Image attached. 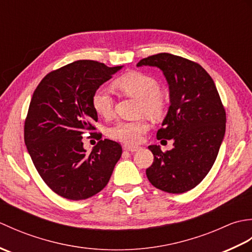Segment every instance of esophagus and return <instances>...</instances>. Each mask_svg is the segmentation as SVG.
Masks as SVG:
<instances>
[{
    "mask_svg": "<svg viewBox=\"0 0 252 252\" xmlns=\"http://www.w3.org/2000/svg\"><path fill=\"white\" fill-rule=\"evenodd\" d=\"M125 149H126V151L131 152V153H134V152L140 151L141 147L140 146H133V145H125Z\"/></svg>",
    "mask_w": 252,
    "mask_h": 252,
    "instance_id": "1",
    "label": "esophagus"
}]
</instances>
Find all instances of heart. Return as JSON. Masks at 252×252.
Masks as SVG:
<instances>
[{
	"mask_svg": "<svg viewBox=\"0 0 252 252\" xmlns=\"http://www.w3.org/2000/svg\"><path fill=\"white\" fill-rule=\"evenodd\" d=\"M115 85L121 92L138 98L137 111L152 118H160L167 107V96L160 90L158 80L151 74L141 71L125 73L115 81ZM92 106L96 114L103 118H109L114 114L115 99L105 88H98L92 96ZM149 129L145 117L134 121L119 120L108 129V135L116 141L126 144H135L141 141L142 135Z\"/></svg>",
	"mask_w": 252,
	"mask_h": 252,
	"instance_id": "1",
	"label": "heart"
}]
</instances>
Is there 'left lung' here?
I'll list each match as a JSON object with an SVG mask.
<instances>
[{"label":"left lung","mask_w":252,"mask_h":252,"mask_svg":"<svg viewBox=\"0 0 252 252\" xmlns=\"http://www.w3.org/2000/svg\"><path fill=\"white\" fill-rule=\"evenodd\" d=\"M136 66L159 68L170 91V107L157 138L172 140L174 147L162 153L159 145L148 146L154 162L147 179L171 194L190 190L212 168L225 134V110L216 84L199 63L169 53L144 58Z\"/></svg>","instance_id":"left-lung-1"}]
</instances>
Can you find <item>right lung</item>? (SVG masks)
I'll use <instances>...</instances> for the list:
<instances>
[{
  "instance_id": "add662e5",
  "label": "right lung",
  "mask_w": 252,
  "mask_h": 252,
  "mask_svg": "<svg viewBox=\"0 0 252 252\" xmlns=\"http://www.w3.org/2000/svg\"><path fill=\"white\" fill-rule=\"evenodd\" d=\"M122 67L73 62L46 74L32 95L25 144L42 180L57 195L87 199L109 182L121 157L120 144L99 141L89 154L82 138L95 130L93 123L97 121L92 106L94 92Z\"/></svg>"
}]
</instances>
